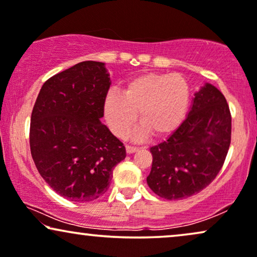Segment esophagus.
<instances>
[{
	"instance_id": "obj_1",
	"label": "esophagus",
	"mask_w": 257,
	"mask_h": 257,
	"mask_svg": "<svg viewBox=\"0 0 257 257\" xmlns=\"http://www.w3.org/2000/svg\"><path fill=\"white\" fill-rule=\"evenodd\" d=\"M138 150V148L132 147V145H126V153L127 154H134Z\"/></svg>"
}]
</instances>
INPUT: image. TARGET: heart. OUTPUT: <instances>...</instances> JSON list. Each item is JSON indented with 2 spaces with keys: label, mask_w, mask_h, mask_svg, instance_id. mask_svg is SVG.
Here are the masks:
<instances>
[{
  "label": "heart",
  "mask_w": 257,
  "mask_h": 257,
  "mask_svg": "<svg viewBox=\"0 0 257 257\" xmlns=\"http://www.w3.org/2000/svg\"><path fill=\"white\" fill-rule=\"evenodd\" d=\"M189 102V87L180 74L149 72L125 85L122 95L109 94L103 106L104 118L118 137L127 135L137 119L142 126L135 132L141 138L150 132L162 137L182 121Z\"/></svg>",
  "instance_id": "1"
}]
</instances>
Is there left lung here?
<instances>
[{
	"label": "left lung",
	"mask_w": 257,
	"mask_h": 257,
	"mask_svg": "<svg viewBox=\"0 0 257 257\" xmlns=\"http://www.w3.org/2000/svg\"><path fill=\"white\" fill-rule=\"evenodd\" d=\"M230 143L229 104L214 85L206 83L195 94L181 125L150 149L149 187L167 200H181L201 192L220 172Z\"/></svg>",
	"instance_id": "obj_1"
}]
</instances>
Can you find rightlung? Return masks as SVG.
Instances as JSON below:
<instances>
[{"label":"right lung","instance_id":"right-lung-1","mask_svg":"<svg viewBox=\"0 0 257 257\" xmlns=\"http://www.w3.org/2000/svg\"><path fill=\"white\" fill-rule=\"evenodd\" d=\"M101 62L85 61L43 84L31 115L30 147L38 172L56 193L88 202L107 192L125 147L101 122L109 89Z\"/></svg>","mask_w":257,"mask_h":257}]
</instances>
